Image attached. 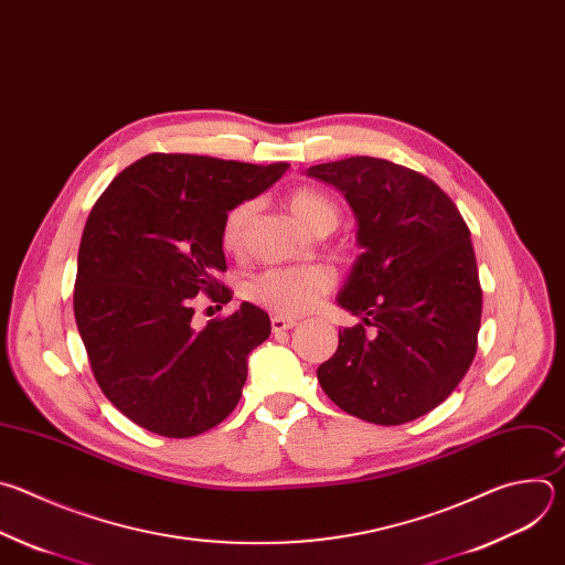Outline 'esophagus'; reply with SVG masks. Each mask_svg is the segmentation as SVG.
Returning <instances> with one entry per match:
<instances>
[{
    "label": "esophagus",
    "mask_w": 565,
    "mask_h": 565,
    "mask_svg": "<svg viewBox=\"0 0 565 565\" xmlns=\"http://www.w3.org/2000/svg\"><path fill=\"white\" fill-rule=\"evenodd\" d=\"M296 318H289V316H271V329L274 331H287L291 327H296Z\"/></svg>",
    "instance_id": "esophagus-1"
}]
</instances>
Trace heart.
I'll list each match as a JSON object with an SVG mask.
<instances>
[{
  "label": "heart",
  "instance_id": "heart-1",
  "mask_svg": "<svg viewBox=\"0 0 565 565\" xmlns=\"http://www.w3.org/2000/svg\"><path fill=\"white\" fill-rule=\"evenodd\" d=\"M289 209L311 234L320 230L331 232L338 224L335 202L327 193L313 186L294 189L289 193ZM254 215H256L254 200L238 202L227 211L220 230V243L224 252L230 254L245 252ZM333 285H335V269L322 263L274 267L258 274L249 282L247 296L274 313L298 316L313 309L322 300V296L331 291Z\"/></svg>",
  "mask_w": 565,
  "mask_h": 565
}]
</instances>
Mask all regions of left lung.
Wrapping results in <instances>:
<instances>
[{
    "label": "left lung",
    "mask_w": 565,
    "mask_h": 565,
    "mask_svg": "<svg viewBox=\"0 0 565 565\" xmlns=\"http://www.w3.org/2000/svg\"><path fill=\"white\" fill-rule=\"evenodd\" d=\"M307 175L354 209L363 254L338 305L375 327L338 331L318 383L363 420H414L455 392L477 354L483 294L468 224L436 182L390 160L356 156Z\"/></svg>",
    "instance_id": "obj_1"
}]
</instances>
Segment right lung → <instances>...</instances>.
<instances>
[{"label": "right lung", "mask_w": 565, "mask_h": 565, "mask_svg": "<svg viewBox=\"0 0 565 565\" xmlns=\"http://www.w3.org/2000/svg\"><path fill=\"white\" fill-rule=\"evenodd\" d=\"M287 169L151 153L116 175L90 209L77 254L75 322L99 390L136 425L189 438L238 405L247 356L271 333L269 316L243 302L195 329L193 298L232 300L215 278L227 271L222 220Z\"/></svg>", "instance_id": "right-lung-1"}]
</instances>
